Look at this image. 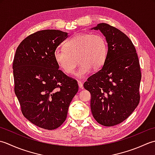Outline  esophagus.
<instances>
[{
  "label": "esophagus",
  "instance_id": "34e87169",
  "mask_svg": "<svg viewBox=\"0 0 155 155\" xmlns=\"http://www.w3.org/2000/svg\"><path fill=\"white\" fill-rule=\"evenodd\" d=\"M78 86H79V87H80V89H83V88H84L83 83H82V82L80 81H78Z\"/></svg>",
  "mask_w": 155,
  "mask_h": 155
}]
</instances>
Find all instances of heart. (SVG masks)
<instances>
[{
    "label": "heart",
    "mask_w": 155,
    "mask_h": 155,
    "mask_svg": "<svg viewBox=\"0 0 155 155\" xmlns=\"http://www.w3.org/2000/svg\"><path fill=\"white\" fill-rule=\"evenodd\" d=\"M107 55L108 45L104 36L83 33L69 39L65 44V49H57L54 59L59 68L68 75L74 73L79 62L80 65L75 75L84 78L91 70H100L105 64Z\"/></svg>",
    "instance_id": "b5f03b06"
}]
</instances>
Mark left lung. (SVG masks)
<instances>
[{
    "instance_id": "8db88e82",
    "label": "left lung",
    "mask_w": 155,
    "mask_h": 155,
    "mask_svg": "<svg viewBox=\"0 0 155 155\" xmlns=\"http://www.w3.org/2000/svg\"><path fill=\"white\" fill-rule=\"evenodd\" d=\"M91 29L100 30L108 43V55L102 68L84 84L91 94V111L96 120L105 126L122 122L140 101L141 72L131 40L106 23Z\"/></svg>"
}]
</instances>
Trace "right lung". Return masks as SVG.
Instances as JSON below:
<instances>
[{
	"instance_id": "right-lung-1",
	"label": "right lung",
	"mask_w": 155,
	"mask_h": 155,
	"mask_svg": "<svg viewBox=\"0 0 155 155\" xmlns=\"http://www.w3.org/2000/svg\"><path fill=\"white\" fill-rule=\"evenodd\" d=\"M68 33L47 29L35 33L18 46L12 64L15 93L23 116L47 130L59 127L78 91L75 80L59 70L54 52Z\"/></svg>"
}]
</instances>
